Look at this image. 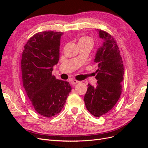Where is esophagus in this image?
<instances>
[{"mask_svg": "<svg viewBox=\"0 0 148 148\" xmlns=\"http://www.w3.org/2000/svg\"><path fill=\"white\" fill-rule=\"evenodd\" d=\"M79 82L77 81V80L76 79H73L72 81H71V84H77V83H79Z\"/></svg>", "mask_w": 148, "mask_h": 148, "instance_id": "obj_1", "label": "esophagus"}]
</instances>
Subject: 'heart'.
I'll use <instances>...</instances> for the list:
<instances>
[{
	"label": "heart",
	"instance_id": "b5f03b06",
	"mask_svg": "<svg viewBox=\"0 0 148 148\" xmlns=\"http://www.w3.org/2000/svg\"><path fill=\"white\" fill-rule=\"evenodd\" d=\"M92 42V40L90 37H89V36H83L79 39L78 42L81 43V42Z\"/></svg>",
	"mask_w": 148,
	"mask_h": 148
}]
</instances>
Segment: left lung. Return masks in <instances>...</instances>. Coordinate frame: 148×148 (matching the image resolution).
Returning <instances> with one entry per match:
<instances>
[{"label": "left lung", "instance_id": "obj_1", "mask_svg": "<svg viewBox=\"0 0 148 148\" xmlns=\"http://www.w3.org/2000/svg\"><path fill=\"white\" fill-rule=\"evenodd\" d=\"M104 42L96 53L95 62L98 66L96 86L88 84L84 97L85 106L91 114L99 117L113 108L122 93L124 68L117 42L112 36L97 29Z\"/></svg>", "mask_w": 148, "mask_h": 148}]
</instances>
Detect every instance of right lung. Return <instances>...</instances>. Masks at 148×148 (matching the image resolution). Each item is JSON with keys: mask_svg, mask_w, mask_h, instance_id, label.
I'll return each instance as SVG.
<instances>
[{"mask_svg": "<svg viewBox=\"0 0 148 148\" xmlns=\"http://www.w3.org/2000/svg\"><path fill=\"white\" fill-rule=\"evenodd\" d=\"M62 32L42 31L34 34L24 46L21 67L26 95L36 112L45 117L60 112L71 88L69 82L52 75L59 60Z\"/></svg>", "mask_w": 148, "mask_h": 148, "instance_id": "1", "label": "right lung"}]
</instances>
